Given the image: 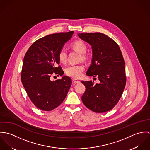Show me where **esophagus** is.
Returning a JSON list of instances; mask_svg holds the SVG:
<instances>
[{"instance_id": "34e87169", "label": "esophagus", "mask_w": 150, "mask_h": 150, "mask_svg": "<svg viewBox=\"0 0 150 150\" xmlns=\"http://www.w3.org/2000/svg\"><path fill=\"white\" fill-rule=\"evenodd\" d=\"M74 84H79V83H80V81L79 80H77V79H72Z\"/></svg>"}]
</instances>
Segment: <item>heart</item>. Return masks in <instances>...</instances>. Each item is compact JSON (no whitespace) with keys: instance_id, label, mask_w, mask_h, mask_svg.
<instances>
[{"instance_id":"b5f03b06","label":"heart","mask_w":150,"mask_h":150,"mask_svg":"<svg viewBox=\"0 0 150 150\" xmlns=\"http://www.w3.org/2000/svg\"><path fill=\"white\" fill-rule=\"evenodd\" d=\"M72 47L82 54V58H85V54L86 51V44L81 41L74 42L71 45ZM58 58L61 63L64 64L67 60V51L65 48H62L58 54ZM85 70V66L83 64H71L68 66L65 72L70 77L78 79L81 77Z\"/></svg>"}]
</instances>
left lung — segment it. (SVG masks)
Instances as JSON below:
<instances>
[{"mask_svg": "<svg viewBox=\"0 0 150 150\" xmlns=\"http://www.w3.org/2000/svg\"><path fill=\"white\" fill-rule=\"evenodd\" d=\"M92 49V62L86 74L98 77L99 84L81 83L86 91L81 97L86 107L98 113L108 111L120 99L126 84L124 59L117 43L107 35L96 32L79 33Z\"/></svg>", "mask_w": 150, "mask_h": 150, "instance_id": "obj_1", "label": "left lung"}]
</instances>
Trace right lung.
I'll use <instances>...</instances> for the list:
<instances>
[{
    "instance_id": "1",
    "label": "right lung",
    "mask_w": 150,
    "mask_h": 150,
    "mask_svg": "<svg viewBox=\"0 0 150 150\" xmlns=\"http://www.w3.org/2000/svg\"><path fill=\"white\" fill-rule=\"evenodd\" d=\"M73 31L47 35L33 43L23 58L21 81L32 102L43 111H51L64 100L71 85L69 77L51 80L53 74L62 76L58 54L72 37Z\"/></svg>"
}]
</instances>
